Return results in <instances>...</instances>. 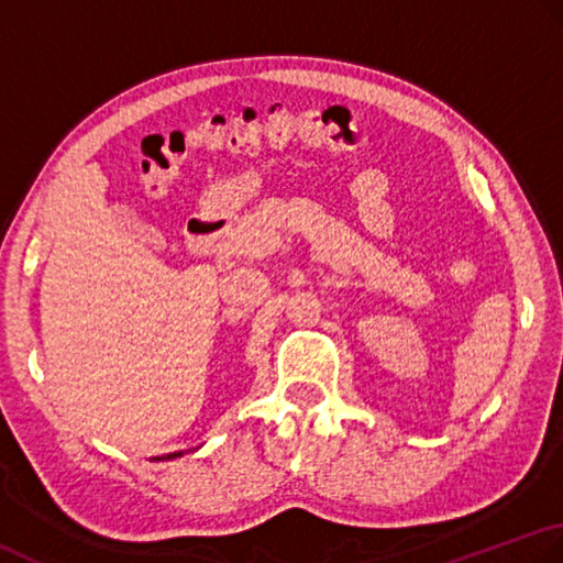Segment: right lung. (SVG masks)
I'll list each match as a JSON object with an SVG mask.
<instances>
[{
  "label": "right lung",
  "instance_id": "obj_1",
  "mask_svg": "<svg viewBox=\"0 0 563 563\" xmlns=\"http://www.w3.org/2000/svg\"><path fill=\"white\" fill-rule=\"evenodd\" d=\"M181 452H175V454H165V456H155V459H175V456H179Z\"/></svg>",
  "mask_w": 563,
  "mask_h": 563
}]
</instances>
